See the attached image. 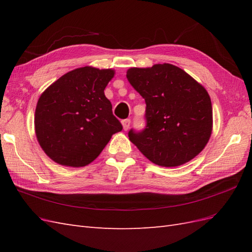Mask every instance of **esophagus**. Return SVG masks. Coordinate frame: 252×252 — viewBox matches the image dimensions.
I'll return each mask as SVG.
<instances>
[{"label": "esophagus", "instance_id": "34e87169", "mask_svg": "<svg viewBox=\"0 0 252 252\" xmlns=\"http://www.w3.org/2000/svg\"><path fill=\"white\" fill-rule=\"evenodd\" d=\"M122 125H123L124 130H128L129 126H130V119H125L122 121Z\"/></svg>", "mask_w": 252, "mask_h": 252}]
</instances>
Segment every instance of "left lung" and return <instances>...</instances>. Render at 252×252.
<instances>
[{"label": "left lung", "instance_id": "1", "mask_svg": "<svg viewBox=\"0 0 252 252\" xmlns=\"http://www.w3.org/2000/svg\"><path fill=\"white\" fill-rule=\"evenodd\" d=\"M126 77L146 103V127L128 132L142 154L163 167L183 165L199 155L212 131L207 90L181 68L167 63L129 68Z\"/></svg>", "mask_w": 252, "mask_h": 252}]
</instances>
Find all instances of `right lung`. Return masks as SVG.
I'll return each mask as SVG.
<instances>
[{"instance_id":"1","label":"right lung","mask_w":252,"mask_h":252,"mask_svg":"<svg viewBox=\"0 0 252 252\" xmlns=\"http://www.w3.org/2000/svg\"><path fill=\"white\" fill-rule=\"evenodd\" d=\"M113 75L112 69L77 68L41 94L34 129L37 142L52 161L86 166L101 154L112 134L123 129L104 94Z\"/></svg>"}]
</instances>
